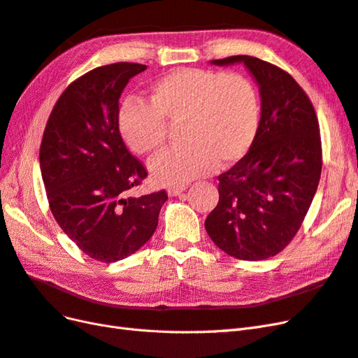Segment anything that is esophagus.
Listing matches in <instances>:
<instances>
[{
    "instance_id": "34e87169",
    "label": "esophagus",
    "mask_w": 358,
    "mask_h": 358,
    "mask_svg": "<svg viewBox=\"0 0 358 358\" xmlns=\"http://www.w3.org/2000/svg\"><path fill=\"white\" fill-rule=\"evenodd\" d=\"M183 189H185V187H173V188H169L167 192L169 196H179V194L183 192Z\"/></svg>"
}]
</instances>
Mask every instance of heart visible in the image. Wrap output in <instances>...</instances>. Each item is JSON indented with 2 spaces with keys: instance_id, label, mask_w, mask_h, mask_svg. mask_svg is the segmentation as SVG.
I'll return each mask as SVG.
<instances>
[{
  "instance_id": "1",
  "label": "heart",
  "mask_w": 358,
  "mask_h": 358,
  "mask_svg": "<svg viewBox=\"0 0 358 358\" xmlns=\"http://www.w3.org/2000/svg\"><path fill=\"white\" fill-rule=\"evenodd\" d=\"M259 99L254 83L239 73L178 69L149 88V104L125 101L117 128L125 145L148 155L166 143V121H183L180 148L149 162L159 185L182 187L216 167H230L251 149L259 127Z\"/></svg>"
}]
</instances>
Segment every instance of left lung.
Returning a JSON list of instances; mask_svg holds the SVG:
<instances>
[{
  "label": "left lung",
  "instance_id": "left-lung-1",
  "mask_svg": "<svg viewBox=\"0 0 358 358\" xmlns=\"http://www.w3.org/2000/svg\"><path fill=\"white\" fill-rule=\"evenodd\" d=\"M242 62L259 86L262 117L249 152L218 176L220 201L204 227L225 254L258 262L292 241L315 196L322 150L315 109L291 76L248 55L210 61Z\"/></svg>",
  "mask_w": 358,
  "mask_h": 358
}]
</instances>
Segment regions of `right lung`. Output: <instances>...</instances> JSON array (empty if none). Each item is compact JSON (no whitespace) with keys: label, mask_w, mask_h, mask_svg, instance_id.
<instances>
[{"label":"right lung","mask_w":358,"mask_h":358,"mask_svg":"<svg viewBox=\"0 0 358 358\" xmlns=\"http://www.w3.org/2000/svg\"><path fill=\"white\" fill-rule=\"evenodd\" d=\"M143 64L96 67L61 94L40 146V170L53 218L79 249L101 263L138 251L157 230L162 189L128 191L148 171L129 154L117 128L119 99Z\"/></svg>","instance_id":"obj_1"}]
</instances>
